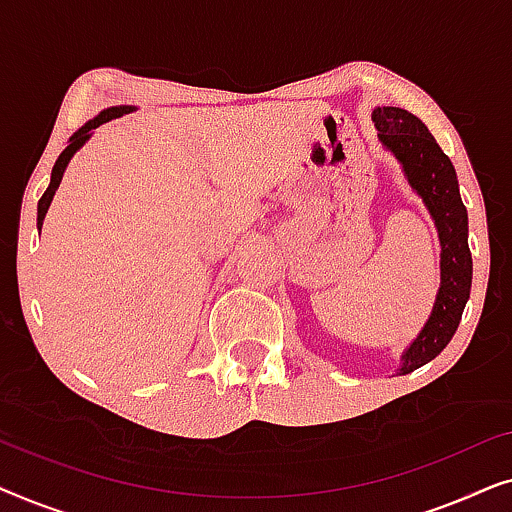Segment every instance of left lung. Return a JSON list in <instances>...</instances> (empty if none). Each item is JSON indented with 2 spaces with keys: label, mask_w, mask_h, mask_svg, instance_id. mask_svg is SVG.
I'll return each instance as SVG.
<instances>
[{
  "label": "left lung",
  "mask_w": 512,
  "mask_h": 512,
  "mask_svg": "<svg viewBox=\"0 0 512 512\" xmlns=\"http://www.w3.org/2000/svg\"><path fill=\"white\" fill-rule=\"evenodd\" d=\"M370 118L377 128V139L401 163L410 188L429 209L440 240L436 303L422 331L401 354V366L396 370V375H408L447 347L471 296L473 258L468 251V214L452 160L415 114L398 107H375Z\"/></svg>",
  "instance_id": "1"
}]
</instances>
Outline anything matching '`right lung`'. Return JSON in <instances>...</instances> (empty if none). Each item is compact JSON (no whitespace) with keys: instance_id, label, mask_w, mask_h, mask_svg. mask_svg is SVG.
I'll return each instance as SVG.
<instances>
[{"instance_id":"obj_1","label":"right lung","mask_w":512,"mask_h":512,"mask_svg":"<svg viewBox=\"0 0 512 512\" xmlns=\"http://www.w3.org/2000/svg\"><path fill=\"white\" fill-rule=\"evenodd\" d=\"M135 109H137V107H132V104H118V107L102 109L100 114H97L95 118H90L88 123H83L81 128L76 130L72 137H69L67 149L60 153L58 160H55V165H53V172H51V184H48L46 193L41 195V200H39V207H37V228H39V230H41V226H44V219H46L48 207H51L53 195H55V191H58V186H60V181H62V174H65L67 165H69V160L74 158V153L79 151L81 146L86 144L90 137H93L95 128H100V125H102V123H107V121H114V118H121V116H125V114H132V111H135Z\"/></svg>"}]
</instances>
